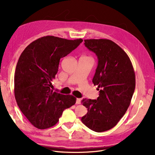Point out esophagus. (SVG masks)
Returning a JSON list of instances; mask_svg holds the SVG:
<instances>
[{
    "mask_svg": "<svg viewBox=\"0 0 155 155\" xmlns=\"http://www.w3.org/2000/svg\"><path fill=\"white\" fill-rule=\"evenodd\" d=\"M81 99L77 98L76 100V104H81Z\"/></svg>",
    "mask_w": 155,
    "mask_h": 155,
    "instance_id": "obj_1",
    "label": "esophagus"
}]
</instances>
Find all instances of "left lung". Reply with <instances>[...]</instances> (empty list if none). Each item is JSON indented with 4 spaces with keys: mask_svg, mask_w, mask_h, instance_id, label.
I'll list each match as a JSON object with an SVG mask.
<instances>
[{
    "mask_svg": "<svg viewBox=\"0 0 155 155\" xmlns=\"http://www.w3.org/2000/svg\"><path fill=\"white\" fill-rule=\"evenodd\" d=\"M84 45L96 54L98 66L93 78L100 90L97 100L83 99L87 113L82 122L96 132L109 130L127 112L135 88V74L127 53L107 39H85Z\"/></svg>",
    "mask_w": 155,
    "mask_h": 155,
    "instance_id": "left-lung-1",
    "label": "left lung"
}]
</instances>
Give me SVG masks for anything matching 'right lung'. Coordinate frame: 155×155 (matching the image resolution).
Here are the masks:
<instances>
[{"label":"right lung","instance_id":"add662e5","mask_svg":"<svg viewBox=\"0 0 155 155\" xmlns=\"http://www.w3.org/2000/svg\"><path fill=\"white\" fill-rule=\"evenodd\" d=\"M82 41V39L44 36L28 45L20 55L15 73V96L21 112L36 128L53 127L63 110L75 104V97L58 93L50 87L60 59Z\"/></svg>","mask_w":155,"mask_h":155}]
</instances>
